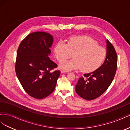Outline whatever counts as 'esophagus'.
<instances>
[{
    "label": "esophagus",
    "instance_id": "1",
    "mask_svg": "<svg viewBox=\"0 0 130 130\" xmlns=\"http://www.w3.org/2000/svg\"><path fill=\"white\" fill-rule=\"evenodd\" d=\"M68 71H66V70H62L61 71V73H68Z\"/></svg>",
    "mask_w": 130,
    "mask_h": 130
}]
</instances>
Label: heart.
Segmentation results:
<instances>
[{
    "mask_svg": "<svg viewBox=\"0 0 130 130\" xmlns=\"http://www.w3.org/2000/svg\"><path fill=\"white\" fill-rule=\"evenodd\" d=\"M57 60L61 62L73 56L74 58L61 63L60 68L66 70L81 69L84 73L93 72L100 67L106 56V50L98 45L94 39L86 36H73L67 44L59 41L54 47Z\"/></svg>",
    "mask_w": 130,
    "mask_h": 130,
    "instance_id": "obj_1",
    "label": "heart"
}]
</instances>
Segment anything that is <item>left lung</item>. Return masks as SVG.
I'll return each instance as SVG.
<instances>
[{"label": "left lung", "instance_id": "1", "mask_svg": "<svg viewBox=\"0 0 130 130\" xmlns=\"http://www.w3.org/2000/svg\"><path fill=\"white\" fill-rule=\"evenodd\" d=\"M118 58L113 45L106 40V56L103 64L93 72L85 74L79 78L75 86L78 95L92 100L101 95L107 89L115 77Z\"/></svg>", "mask_w": 130, "mask_h": 130}]
</instances>
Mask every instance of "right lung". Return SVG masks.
Masks as SVG:
<instances>
[{
  "label": "right lung",
  "mask_w": 130,
  "mask_h": 130,
  "mask_svg": "<svg viewBox=\"0 0 130 130\" xmlns=\"http://www.w3.org/2000/svg\"><path fill=\"white\" fill-rule=\"evenodd\" d=\"M54 38L49 33H31L19 44L15 62V73L25 91L29 95L42 99L55 88L60 70L53 72L57 65L50 59V48Z\"/></svg>",
  "instance_id": "obj_1"
}]
</instances>
